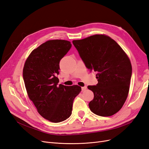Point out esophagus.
Returning <instances> with one entry per match:
<instances>
[{"mask_svg": "<svg viewBox=\"0 0 149 149\" xmlns=\"http://www.w3.org/2000/svg\"><path fill=\"white\" fill-rule=\"evenodd\" d=\"M87 89V87L86 86H84V87H82L81 88V89H82V91H86Z\"/></svg>", "mask_w": 149, "mask_h": 149, "instance_id": "obj_1", "label": "esophagus"}]
</instances>
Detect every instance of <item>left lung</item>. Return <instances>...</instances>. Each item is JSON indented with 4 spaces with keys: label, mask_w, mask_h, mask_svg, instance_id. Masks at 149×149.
I'll return each instance as SVG.
<instances>
[{
    "label": "left lung",
    "mask_w": 149,
    "mask_h": 149,
    "mask_svg": "<svg viewBox=\"0 0 149 149\" xmlns=\"http://www.w3.org/2000/svg\"><path fill=\"white\" fill-rule=\"evenodd\" d=\"M73 44L90 71L97 73L98 83L88 86L94 99L89 104L95 115L110 116L124 105L132 76L131 61L117 42L105 35L96 34Z\"/></svg>",
    "instance_id": "1"
}]
</instances>
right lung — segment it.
<instances>
[{"mask_svg": "<svg viewBox=\"0 0 149 149\" xmlns=\"http://www.w3.org/2000/svg\"><path fill=\"white\" fill-rule=\"evenodd\" d=\"M71 46L68 40H48L33 50L23 68L29 99L40 115L53 123L65 121L71 116L73 100L81 91L77 85L58 84L60 61Z\"/></svg>", "mask_w": 149, "mask_h": 149, "instance_id": "obj_1", "label": "right lung"}]
</instances>
